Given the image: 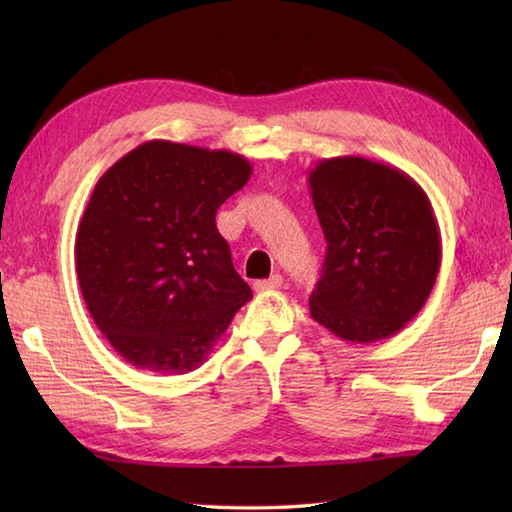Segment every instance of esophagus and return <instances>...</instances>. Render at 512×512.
Here are the masks:
<instances>
[{
  "mask_svg": "<svg viewBox=\"0 0 512 512\" xmlns=\"http://www.w3.org/2000/svg\"><path fill=\"white\" fill-rule=\"evenodd\" d=\"M281 284H284V277H281V275H273V277H268V279L255 281V290H257V292L277 290V288H281Z\"/></svg>",
  "mask_w": 512,
  "mask_h": 512,
  "instance_id": "obj_1",
  "label": "esophagus"
}]
</instances>
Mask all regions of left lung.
Wrapping results in <instances>:
<instances>
[{
    "label": "left lung",
    "mask_w": 512,
    "mask_h": 512,
    "mask_svg": "<svg viewBox=\"0 0 512 512\" xmlns=\"http://www.w3.org/2000/svg\"><path fill=\"white\" fill-rule=\"evenodd\" d=\"M308 182L328 242L312 319L350 343L400 332L427 303L440 270L427 193L405 171L363 156L323 158Z\"/></svg>",
    "instance_id": "8db88e82"
}]
</instances>
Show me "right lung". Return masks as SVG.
<instances>
[{
  "instance_id": "1",
  "label": "right lung",
  "mask_w": 512,
  "mask_h": 512,
  "mask_svg": "<svg viewBox=\"0 0 512 512\" xmlns=\"http://www.w3.org/2000/svg\"><path fill=\"white\" fill-rule=\"evenodd\" d=\"M250 173L233 151L147 140L96 182L76 231V275L94 323L127 363L191 372L253 299L215 226Z\"/></svg>"
}]
</instances>
